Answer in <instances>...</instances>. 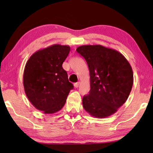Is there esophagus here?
Masks as SVG:
<instances>
[{"instance_id":"1","label":"esophagus","mask_w":153,"mask_h":153,"mask_svg":"<svg viewBox=\"0 0 153 153\" xmlns=\"http://www.w3.org/2000/svg\"><path fill=\"white\" fill-rule=\"evenodd\" d=\"M79 82H77L76 83H74V87H76V88H77V87H79Z\"/></svg>"}]
</instances>
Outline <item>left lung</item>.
I'll use <instances>...</instances> for the list:
<instances>
[{
    "label": "left lung",
    "instance_id": "8db88e82",
    "mask_svg": "<svg viewBox=\"0 0 153 153\" xmlns=\"http://www.w3.org/2000/svg\"><path fill=\"white\" fill-rule=\"evenodd\" d=\"M76 51L85 59L90 74L91 89L83 98V108L97 118L112 115L130 94L131 65L118 51L100 45H82Z\"/></svg>",
    "mask_w": 153,
    "mask_h": 153
}]
</instances>
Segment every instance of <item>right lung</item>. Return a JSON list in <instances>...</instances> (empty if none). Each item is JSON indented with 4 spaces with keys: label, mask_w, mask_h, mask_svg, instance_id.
<instances>
[{
    "label": "right lung",
    "mask_w": 153,
    "mask_h": 153,
    "mask_svg": "<svg viewBox=\"0 0 153 153\" xmlns=\"http://www.w3.org/2000/svg\"><path fill=\"white\" fill-rule=\"evenodd\" d=\"M70 51L68 45H51L35 52L25 64L23 76L25 95L35 108L45 114L62 108L73 89L62 68Z\"/></svg>",
    "instance_id": "right-lung-1"
}]
</instances>
